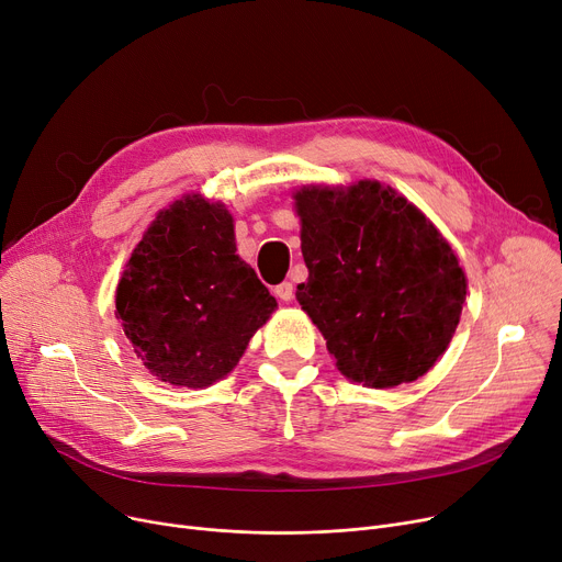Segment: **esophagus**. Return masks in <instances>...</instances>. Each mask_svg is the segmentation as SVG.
Wrapping results in <instances>:
<instances>
[{
	"instance_id": "34e87169",
	"label": "esophagus",
	"mask_w": 562,
	"mask_h": 562,
	"mask_svg": "<svg viewBox=\"0 0 562 562\" xmlns=\"http://www.w3.org/2000/svg\"><path fill=\"white\" fill-rule=\"evenodd\" d=\"M276 296L282 301V303H289L293 299V284L291 282H280L276 289H273Z\"/></svg>"
}]
</instances>
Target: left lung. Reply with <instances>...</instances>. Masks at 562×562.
I'll use <instances>...</instances> for the list:
<instances>
[{"label":"left lung","instance_id":"obj_1","mask_svg":"<svg viewBox=\"0 0 562 562\" xmlns=\"http://www.w3.org/2000/svg\"><path fill=\"white\" fill-rule=\"evenodd\" d=\"M293 198L310 271L296 299L337 369L375 390L424 375L447 350L467 296L445 236L378 182L307 187Z\"/></svg>","mask_w":562,"mask_h":562}]
</instances>
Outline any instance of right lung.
Returning <instances> with one entry per match:
<instances>
[{
	"instance_id": "add662e5",
	"label": "right lung",
	"mask_w": 562,
	"mask_h": 562,
	"mask_svg": "<svg viewBox=\"0 0 562 562\" xmlns=\"http://www.w3.org/2000/svg\"><path fill=\"white\" fill-rule=\"evenodd\" d=\"M276 307L236 255L229 212L200 195L157 216L115 291L136 358L168 385L193 390L227 375Z\"/></svg>"
}]
</instances>
